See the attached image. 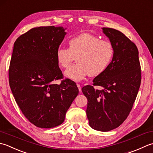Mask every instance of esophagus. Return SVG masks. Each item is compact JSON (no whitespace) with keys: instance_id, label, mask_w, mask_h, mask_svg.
<instances>
[{"instance_id":"esophagus-1","label":"esophagus","mask_w":153,"mask_h":153,"mask_svg":"<svg viewBox=\"0 0 153 153\" xmlns=\"http://www.w3.org/2000/svg\"><path fill=\"white\" fill-rule=\"evenodd\" d=\"M77 87H78V88H79V90L80 92H81V86L79 85V84H77Z\"/></svg>"}]
</instances>
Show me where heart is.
I'll list each match as a JSON object with an SVG mask.
<instances>
[{
    "mask_svg": "<svg viewBox=\"0 0 153 153\" xmlns=\"http://www.w3.org/2000/svg\"><path fill=\"white\" fill-rule=\"evenodd\" d=\"M114 52L113 45L109 40L84 33L68 41V49L59 48L56 58L59 66L66 68L76 57V63L65 71V75L80 81L88 74L96 76L104 73L111 63Z\"/></svg>",
    "mask_w": 153,
    "mask_h": 153,
    "instance_id": "b5f03b06",
    "label": "heart"
}]
</instances>
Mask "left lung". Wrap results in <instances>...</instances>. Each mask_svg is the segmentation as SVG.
Instances as JSON below:
<instances>
[{
  "mask_svg": "<svg viewBox=\"0 0 153 153\" xmlns=\"http://www.w3.org/2000/svg\"><path fill=\"white\" fill-rule=\"evenodd\" d=\"M114 47V56L104 73L93 80V85L82 88L87 100L90 126L100 131L117 128L129 114L141 85L139 51L134 43L117 30L102 27Z\"/></svg>",
  "mask_w": 153,
  "mask_h": 153,
  "instance_id": "obj_1",
  "label": "left lung"
}]
</instances>
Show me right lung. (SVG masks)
Wrapping results in <instances>:
<instances>
[{"instance_id": "add662e5", "label": "right lung", "mask_w": 153, "mask_h": 153, "mask_svg": "<svg viewBox=\"0 0 153 153\" xmlns=\"http://www.w3.org/2000/svg\"><path fill=\"white\" fill-rule=\"evenodd\" d=\"M62 26L34 27L14 43L9 84L21 111L40 128L63 122L68 109L79 94L76 83L63 78L56 52L67 32Z\"/></svg>"}]
</instances>
